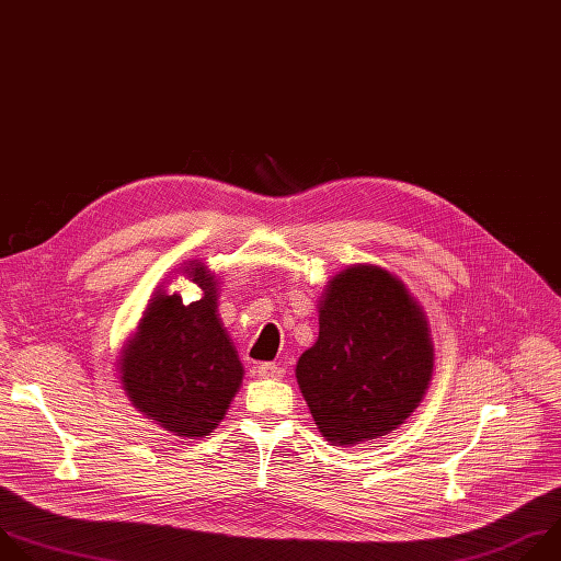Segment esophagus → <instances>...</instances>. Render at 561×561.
I'll use <instances>...</instances> for the list:
<instances>
[{
    "label": "esophagus",
    "mask_w": 561,
    "mask_h": 561,
    "mask_svg": "<svg viewBox=\"0 0 561 561\" xmlns=\"http://www.w3.org/2000/svg\"><path fill=\"white\" fill-rule=\"evenodd\" d=\"M283 374H285V369H283L280 365H276V363H261V365L256 367V376H259V378L278 380V378H283Z\"/></svg>",
    "instance_id": "34e87169"
}]
</instances>
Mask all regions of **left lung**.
Masks as SVG:
<instances>
[{
  "mask_svg": "<svg viewBox=\"0 0 561 561\" xmlns=\"http://www.w3.org/2000/svg\"><path fill=\"white\" fill-rule=\"evenodd\" d=\"M428 320L404 283L376 265L335 274L318 307V341L296 365L300 393L331 444L396 431L433 376Z\"/></svg>",
  "mask_w": 561,
  "mask_h": 561,
  "instance_id": "left-lung-1",
  "label": "left lung"
}]
</instances>
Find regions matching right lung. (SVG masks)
<instances>
[{"mask_svg":"<svg viewBox=\"0 0 561 561\" xmlns=\"http://www.w3.org/2000/svg\"><path fill=\"white\" fill-rule=\"evenodd\" d=\"M183 274L203 291L183 305L157 289L119 356V378L133 407L174 435L198 439L226 415L243 382L239 352L218 318V280L198 261Z\"/></svg>","mask_w":561,"mask_h":561,"instance_id":"obj_1","label":"right lung"}]
</instances>
